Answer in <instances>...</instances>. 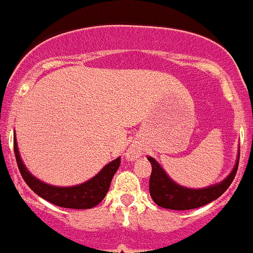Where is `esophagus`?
Masks as SVG:
<instances>
[{"label": "esophagus", "instance_id": "34e87169", "mask_svg": "<svg viewBox=\"0 0 253 253\" xmlns=\"http://www.w3.org/2000/svg\"><path fill=\"white\" fill-rule=\"evenodd\" d=\"M126 159L130 160V161H132V160L137 159V157L141 155V150H140V147L137 146L136 144H132L131 146L129 147V149L126 150Z\"/></svg>", "mask_w": 253, "mask_h": 253}]
</instances>
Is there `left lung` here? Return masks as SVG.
<instances>
[{
    "mask_svg": "<svg viewBox=\"0 0 253 253\" xmlns=\"http://www.w3.org/2000/svg\"><path fill=\"white\" fill-rule=\"evenodd\" d=\"M239 159L240 147L234 169L227 174L226 178L219 183L197 189L176 183L162 169L161 165L154 157L149 156L147 160L152 166L151 176H150V196L157 206L172 211H188V209H196L206 206L219 198L229 188L237 172Z\"/></svg>",
    "mask_w": 253,
    "mask_h": 253,
    "instance_id": "left-lung-1",
    "label": "left lung"
}]
</instances>
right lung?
Returning a JSON list of instances; mask_svg holds the SVG:
<instances>
[{
    "label": "right lung",
    "instance_id": "1",
    "mask_svg": "<svg viewBox=\"0 0 253 253\" xmlns=\"http://www.w3.org/2000/svg\"><path fill=\"white\" fill-rule=\"evenodd\" d=\"M14 154H16L19 172L29 188L45 201L61 208L70 209H91L101 203L108 192L114 173L121 165V157H117L116 160L107 164L96 176L89 178L88 181L76 186L59 187L45 183L28 171L19 155L16 132H14Z\"/></svg>",
    "mask_w": 253,
    "mask_h": 253
}]
</instances>
